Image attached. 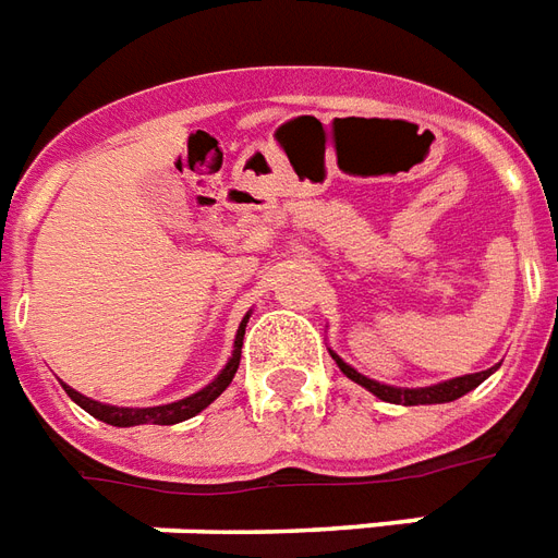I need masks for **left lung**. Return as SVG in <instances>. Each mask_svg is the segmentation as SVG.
Listing matches in <instances>:
<instances>
[{
	"label": "left lung",
	"mask_w": 558,
	"mask_h": 558,
	"mask_svg": "<svg viewBox=\"0 0 558 558\" xmlns=\"http://www.w3.org/2000/svg\"><path fill=\"white\" fill-rule=\"evenodd\" d=\"M333 361L340 366L342 373L349 375L352 381H357L361 387H366L369 393H375L384 402H393V405H437V402H452L458 396L470 393L473 387L485 381L490 375V369L485 373H473V375H461V378H452V381L435 384V387H420V390H405V387H387V384H378L373 378H366L357 369H352L349 363H342L337 354H333Z\"/></svg>",
	"instance_id": "8db88e82"
}]
</instances>
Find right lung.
Returning a JSON list of instances; mask_svg holds the SVG:
<instances>
[{
    "label": "right lung",
    "mask_w": 558,
    "mask_h": 558,
    "mask_svg": "<svg viewBox=\"0 0 558 558\" xmlns=\"http://www.w3.org/2000/svg\"><path fill=\"white\" fill-rule=\"evenodd\" d=\"M245 322L247 316L242 319L239 325V333H236V349H233V357L227 361V366L221 369L216 381L206 384L204 390H197V393L185 396L180 402H171V405H159V408H114V405H102V402H94L88 396L76 393L73 387L64 384V390L68 396L76 402L80 408H85L90 416H97L102 423H109V426H142V423H153V426H174V423H183L189 416L201 414L206 405H213L218 396L225 393L227 384L233 381V375L239 369V357H242V337H245Z\"/></svg>",
    "instance_id": "right-lung-1"
}]
</instances>
